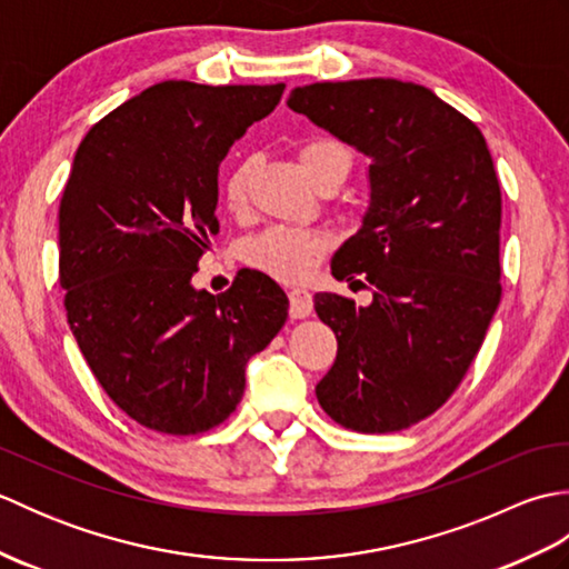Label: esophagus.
Masks as SVG:
<instances>
[{
  "instance_id": "esophagus-1",
  "label": "esophagus",
  "mask_w": 569,
  "mask_h": 569,
  "mask_svg": "<svg viewBox=\"0 0 569 569\" xmlns=\"http://www.w3.org/2000/svg\"><path fill=\"white\" fill-rule=\"evenodd\" d=\"M288 300H291V318H308L312 312V293L306 291V288H293L288 293Z\"/></svg>"
}]
</instances>
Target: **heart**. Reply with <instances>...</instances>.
Masks as SVG:
<instances>
[{
	"label": "heart",
	"instance_id": "heart-1",
	"mask_svg": "<svg viewBox=\"0 0 569 569\" xmlns=\"http://www.w3.org/2000/svg\"><path fill=\"white\" fill-rule=\"evenodd\" d=\"M298 161L306 176L318 183L325 171L337 163L349 166V151L340 141L312 139L298 149ZM224 208L229 212H244L249 202V166L241 163L224 178L222 188ZM328 251V239L312 229L300 227H271L266 232L251 237L244 244V261L266 276L283 283H298L316 271Z\"/></svg>",
	"mask_w": 569,
	"mask_h": 569
}]
</instances>
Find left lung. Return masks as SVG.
Returning <instances> with one entry per match:
<instances>
[{"label":"left lung","mask_w":569,"mask_h":569,"mask_svg":"<svg viewBox=\"0 0 569 569\" xmlns=\"http://www.w3.org/2000/svg\"><path fill=\"white\" fill-rule=\"evenodd\" d=\"M288 107L371 159L369 210L332 276L367 278L373 300L316 296L337 337L318 401L349 430L410 428L455 393L501 300V188L487 141L432 90L393 78L312 82Z\"/></svg>","instance_id":"obj_1"}]
</instances>
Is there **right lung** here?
<instances>
[{"mask_svg": "<svg viewBox=\"0 0 569 569\" xmlns=\"http://www.w3.org/2000/svg\"><path fill=\"white\" fill-rule=\"evenodd\" d=\"M283 90L166 80L102 117L76 151L58 212L68 325L104 393L143 428L220 426L247 361L286 325L288 298L261 271L241 269L220 296L190 283L220 232V163Z\"/></svg>", "mask_w": 569, "mask_h": 569, "instance_id": "1", "label": "right lung"}]
</instances>
